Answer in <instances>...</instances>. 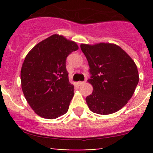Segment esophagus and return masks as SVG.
I'll return each mask as SVG.
<instances>
[{"label": "esophagus", "mask_w": 153, "mask_h": 153, "mask_svg": "<svg viewBox=\"0 0 153 153\" xmlns=\"http://www.w3.org/2000/svg\"><path fill=\"white\" fill-rule=\"evenodd\" d=\"M86 81H80L78 82V85H83V84H85Z\"/></svg>", "instance_id": "34e87169"}]
</instances>
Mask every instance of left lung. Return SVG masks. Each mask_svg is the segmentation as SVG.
<instances>
[{"instance_id": "1", "label": "left lung", "mask_w": 153, "mask_h": 153, "mask_svg": "<svg viewBox=\"0 0 153 153\" xmlns=\"http://www.w3.org/2000/svg\"><path fill=\"white\" fill-rule=\"evenodd\" d=\"M80 48L90 67L88 82L94 88L85 99L89 109L103 115L118 111L128 103L138 84L134 60L115 44H81Z\"/></svg>"}]
</instances>
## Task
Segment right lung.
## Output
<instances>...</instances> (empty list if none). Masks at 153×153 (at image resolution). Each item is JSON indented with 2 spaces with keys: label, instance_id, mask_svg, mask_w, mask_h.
Instances as JSON below:
<instances>
[{
  "label": "right lung",
  "instance_id": "add662e5",
  "mask_svg": "<svg viewBox=\"0 0 153 153\" xmlns=\"http://www.w3.org/2000/svg\"><path fill=\"white\" fill-rule=\"evenodd\" d=\"M78 50L76 42L55 34L26 54L21 71L22 88L29 106L39 117L54 119L68 111L74 85L68 79L66 58Z\"/></svg>",
  "mask_w": 153,
  "mask_h": 153
}]
</instances>
